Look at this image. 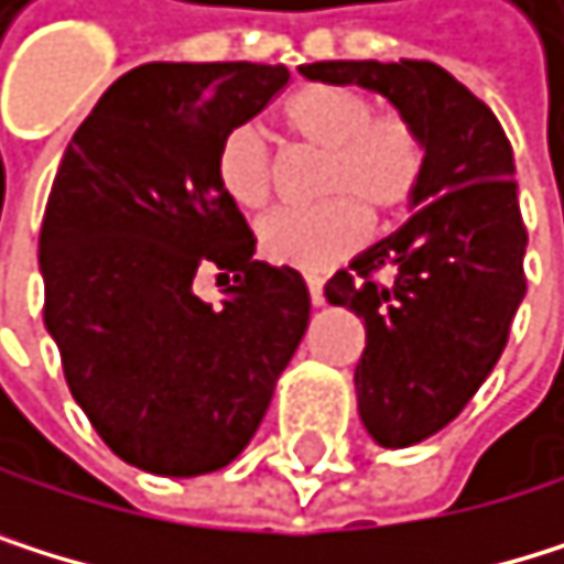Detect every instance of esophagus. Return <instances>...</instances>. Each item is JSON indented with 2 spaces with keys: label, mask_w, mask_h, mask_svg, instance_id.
I'll return each mask as SVG.
<instances>
[{
  "label": "esophagus",
  "mask_w": 564,
  "mask_h": 564,
  "mask_svg": "<svg viewBox=\"0 0 564 564\" xmlns=\"http://www.w3.org/2000/svg\"><path fill=\"white\" fill-rule=\"evenodd\" d=\"M305 285H308V299H313V305H323V302H326L323 279H319V275H305Z\"/></svg>",
  "instance_id": "1"
}]
</instances>
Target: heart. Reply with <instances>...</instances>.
<instances>
[{
    "label": "heart",
    "instance_id": "1",
    "mask_svg": "<svg viewBox=\"0 0 564 564\" xmlns=\"http://www.w3.org/2000/svg\"><path fill=\"white\" fill-rule=\"evenodd\" d=\"M289 140L323 154L316 194L326 202L305 212H282L259 225V251L269 262L302 272H323L362 245L370 215L393 218L413 198L427 174V137L400 110H380L373 100L333 83H305L279 110ZM215 181L221 194L262 212L275 191V161L265 137L238 123L215 151Z\"/></svg>",
    "mask_w": 564,
    "mask_h": 564
}]
</instances>
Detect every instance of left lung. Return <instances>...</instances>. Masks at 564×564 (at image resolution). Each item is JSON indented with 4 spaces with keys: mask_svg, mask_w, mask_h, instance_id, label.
<instances>
[{
    "mask_svg": "<svg viewBox=\"0 0 564 564\" xmlns=\"http://www.w3.org/2000/svg\"><path fill=\"white\" fill-rule=\"evenodd\" d=\"M299 73L377 90L427 137L416 212L326 282V299L366 329L356 362L362 427L383 447H410L481 390L524 299L528 228L511 144L491 107L437 63L329 59Z\"/></svg>",
    "mask_w": 564,
    "mask_h": 564,
    "instance_id": "1",
    "label": "left lung"
}]
</instances>
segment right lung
<instances>
[{
	"instance_id": "1",
	"label": "right lung",
	"mask_w": 564,
	"mask_h": 564,
	"mask_svg": "<svg viewBox=\"0 0 564 564\" xmlns=\"http://www.w3.org/2000/svg\"><path fill=\"white\" fill-rule=\"evenodd\" d=\"M285 83L289 69L265 63L137 66L79 123L53 177L43 319L73 400L140 470L231 464L308 326L302 275L251 259L256 235L215 181L218 140ZM198 271L226 285L221 306L193 292Z\"/></svg>"
}]
</instances>
